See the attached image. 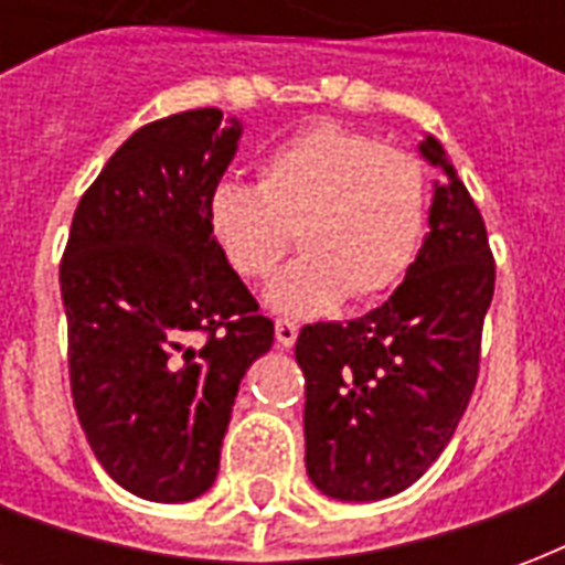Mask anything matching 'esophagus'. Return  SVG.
I'll return each instance as SVG.
<instances>
[{
  "label": "esophagus",
  "instance_id": "obj_1",
  "mask_svg": "<svg viewBox=\"0 0 565 565\" xmlns=\"http://www.w3.org/2000/svg\"><path fill=\"white\" fill-rule=\"evenodd\" d=\"M296 335H299V327L294 320H278L275 323V339H278V348H294Z\"/></svg>",
  "mask_w": 565,
  "mask_h": 565
}]
</instances>
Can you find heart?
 <instances>
[{
	"mask_svg": "<svg viewBox=\"0 0 565 565\" xmlns=\"http://www.w3.org/2000/svg\"><path fill=\"white\" fill-rule=\"evenodd\" d=\"M429 214V181L415 153L318 124L263 157L259 184L221 181L209 226L242 278H269L299 233L306 254L269 284L275 311L311 318L387 294L415 266Z\"/></svg>",
	"mask_w": 565,
	"mask_h": 565,
	"instance_id": "heart-1",
	"label": "heart"
}]
</instances>
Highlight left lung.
<instances>
[{
  "label": "left lung",
  "mask_w": 565,
  "mask_h": 565,
  "mask_svg": "<svg viewBox=\"0 0 565 565\" xmlns=\"http://www.w3.org/2000/svg\"><path fill=\"white\" fill-rule=\"evenodd\" d=\"M429 233L405 281L348 323L296 339L306 375V469L320 493L375 502L403 493L438 460L472 399L497 266L484 217L433 136Z\"/></svg>",
  "instance_id": "1"
}]
</instances>
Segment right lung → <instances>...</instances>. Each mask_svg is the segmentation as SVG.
<instances>
[{"instance_id": "obj_1", "label": "right lung", "mask_w": 565, "mask_h": 565, "mask_svg": "<svg viewBox=\"0 0 565 565\" xmlns=\"http://www.w3.org/2000/svg\"><path fill=\"white\" fill-rule=\"evenodd\" d=\"M238 139L221 108L136 129L81 196L60 263L81 429L150 502L214 484L238 384L275 339L209 226Z\"/></svg>"}]
</instances>
